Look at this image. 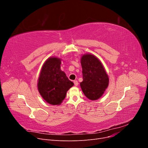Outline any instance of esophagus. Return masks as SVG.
<instances>
[{
	"label": "esophagus",
	"mask_w": 148,
	"mask_h": 148,
	"mask_svg": "<svg viewBox=\"0 0 148 148\" xmlns=\"http://www.w3.org/2000/svg\"><path fill=\"white\" fill-rule=\"evenodd\" d=\"M73 83H74V84H75V85L76 86H78V81H77V80H75V81L73 82Z\"/></svg>",
	"instance_id": "obj_1"
}]
</instances>
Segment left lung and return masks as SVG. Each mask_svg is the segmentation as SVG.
<instances>
[{
  "label": "left lung",
  "mask_w": 148,
  "mask_h": 148,
  "mask_svg": "<svg viewBox=\"0 0 148 148\" xmlns=\"http://www.w3.org/2000/svg\"><path fill=\"white\" fill-rule=\"evenodd\" d=\"M83 82L80 86L84 95L91 100L100 98L109 84V77L99 59L91 54L81 59Z\"/></svg>",
  "instance_id": "1"
}]
</instances>
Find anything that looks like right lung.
<instances>
[{
    "mask_svg": "<svg viewBox=\"0 0 148 148\" xmlns=\"http://www.w3.org/2000/svg\"><path fill=\"white\" fill-rule=\"evenodd\" d=\"M60 64V59L49 58L43 65L38 79L40 95L52 105L61 104L66 96V91L74 84L61 70Z\"/></svg>",
    "mask_w": 148,
    "mask_h": 148,
    "instance_id": "obj_1",
    "label": "right lung"
}]
</instances>
